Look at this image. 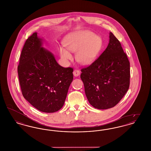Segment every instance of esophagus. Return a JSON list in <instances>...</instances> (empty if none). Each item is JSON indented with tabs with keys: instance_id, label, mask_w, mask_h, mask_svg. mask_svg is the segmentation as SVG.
<instances>
[{
	"instance_id": "34e87169",
	"label": "esophagus",
	"mask_w": 151,
	"mask_h": 151,
	"mask_svg": "<svg viewBox=\"0 0 151 151\" xmlns=\"http://www.w3.org/2000/svg\"><path fill=\"white\" fill-rule=\"evenodd\" d=\"M73 75H74V76H75V77H78V76H79V75H80V72L79 71V70H74L73 71Z\"/></svg>"
}]
</instances>
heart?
<instances>
[{
	"label": "heart",
	"instance_id": "b5f03b06",
	"mask_svg": "<svg viewBox=\"0 0 151 151\" xmlns=\"http://www.w3.org/2000/svg\"><path fill=\"white\" fill-rule=\"evenodd\" d=\"M63 45L69 51L76 52L75 57L79 63L89 65L95 61L100 53L103 41L100 36L96 35L90 30H85L68 35L63 40ZM66 50L63 47L59 50L60 57L65 61L72 59L71 54Z\"/></svg>",
	"mask_w": 151,
	"mask_h": 151
}]
</instances>
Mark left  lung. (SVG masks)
Wrapping results in <instances>:
<instances>
[{
    "label": "left lung",
    "instance_id": "1",
    "mask_svg": "<svg viewBox=\"0 0 151 151\" xmlns=\"http://www.w3.org/2000/svg\"><path fill=\"white\" fill-rule=\"evenodd\" d=\"M81 71L87 99L94 108L115 106L129 88V61L120 42L111 32L105 50L92 65Z\"/></svg>",
    "mask_w": 151,
    "mask_h": 151
}]
</instances>
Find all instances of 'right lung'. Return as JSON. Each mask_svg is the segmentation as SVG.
Returning <instances> with one entry per match:
<instances>
[{
	"mask_svg": "<svg viewBox=\"0 0 151 151\" xmlns=\"http://www.w3.org/2000/svg\"><path fill=\"white\" fill-rule=\"evenodd\" d=\"M43 42L37 32L29 37L22 48L17 71L25 100L41 111L54 113L65 104L73 69L59 65L54 54L43 47Z\"/></svg>",
	"mask_w": 151,
	"mask_h": 151,
	"instance_id": "obj_1",
	"label": "right lung"
}]
</instances>
